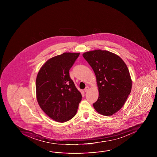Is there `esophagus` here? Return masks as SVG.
Masks as SVG:
<instances>
[{
    "mask_svg": "<svg viewBox=\"0 0 157 157\" xmlns=\"http://www.w3.org/2000/svg\"><path fill=\"white\" fill-rule=\"evenodd\" d=\"M89 90V86H86L85 87V89H84V91L86 92V91H87Z\"/></svg>",
    "mask_w": 157,
    "mask_h": 157,
    "instance_id": "esophagus-1",
    "label": "esophagus"
}]
</instances>
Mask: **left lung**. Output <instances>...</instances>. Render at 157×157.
<instances>
[{
  "instance_id": "obj_1",
  "label": "left lung",
  "mask_w": 157,
  "mask_h": 157,
  "mask_svg": "<svg viewBox=\"0 0 157 157\" xmlns=\"http://www.w3.org/2000/svg\"><path fill=\"white\" fill-rule=\"evenodd\" d=\"M83 56L95 73L99 96L93 106L97 112L110 116L120 109L132 88L128 67L113 53L95 50L84 53Z\"/></svg>"
}]
</instances>
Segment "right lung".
<instances>
[{
	"instance_id": "right-lung-1",
	"label": "right lung",
	"mask_w": 157,
	"mask_h": 157,
	"mask_svg": "<svg viewBox=\"0 0 157 157\" xmlns=\"http://www.w3.org/2000/svg\"><path fill=\"white\" fill-rule=\"evenodd\" d=\"M79 53H64L46 62L38 72L36 95L38 104L48 116L64 123L76 114L82 100L69 71Z\"/></svg>"
}]
</instances>
